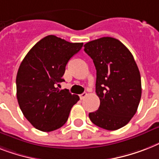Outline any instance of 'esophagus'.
<instances>
[{
  "label": "esophagus",
  "mask_w": 159,
  "mask_h": 159,
  "mask_svg": "<svg viewBox=\"0 0 159 159\" xmlns=\"http://www.w3.org/2000/svg\"><path fill=\"white\" fill-rule=\"evenodd\" d=\"M86 95H87V94H86V92H83V93H82V94H81V95H79V96H80V99H81V100H83L84 98L86 97Z\"/></svg>",
  "instance_id": "1"
}]
</instances>
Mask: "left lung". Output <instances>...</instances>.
I'll use <instances>...</instances> for the list:
<instances>
[{"label":"left lung","instance_id":"left-lung-1","mask_svg":"<svg viewBox=\"0 0 159 159\" xmlns=\"http://www.w3.org/2000/svg\"><path fill=\"white\" fill-rule=\"evenodd\" d=\"M96 69L95 92L100 104L89 113L91 122L114 131L126 126L137 111L141 79L133 55L113 37H101L84 45Z\"/></svg>","mask_w":159,"mask_h":159}]
</instances>
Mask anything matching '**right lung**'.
I'll use <instances>...</instances> for the list:
<instances>
[{"label": "right lung", "mask_w": 159, "mask_h": 159, "mask_svg": "<svg viewBox=\"0 0 159 159\" xmlns=\"http://www.w3.org/2000/svg\"><path fill=\"white\" fill-rule=\"evenodd\" d=\"M83 43H71L54 35L40 40L26 55L16 77L17 99L22 113L42 131L65 124L79 96L59 90L68 60Z\"/></svg>", "instance_id": "right-lung-1"}]
</instances>
